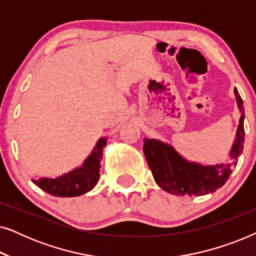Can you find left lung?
<instances>
[{"label":"left lung","instance_id":"left-lung-1","mask_svg":"<svg viewBox=\"0 0 256 256\" xmlns=\"http://www.w3.org/2000/svg\"><path fill=\"white\" fill-rule=\"evenodd\" d=\"M238 110L241 113L236 138L225 163L202 164L186 160L172 146L156 138H144L143 152L156 184L174 196H205L222 186L228 180L244 143V102L234 88Z\"/></svg>","mask_w":256,"mask_h":256}]
</instances>
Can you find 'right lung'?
Here are the masks:
<instances>
[{
	"label": "right lung",
	"instance_id": "right-lung-1",
	"mask_svg": "<svg viewBox=\"0 0 256 256\" xmlns=\"http://www.w3.org/2000/svg\"><path fill=\"white\" fill-rule=\"evenodd\" d=\"M106 144L107 138H100L82 166L74 168L68 174L56 178L40 177V180H31L42 190L56 197H78L85 194L92 190L99 180L100 160H102Z\"/></svg>",
	"mask_w": 256,
	"mask_h": 256
}]
</instances>
